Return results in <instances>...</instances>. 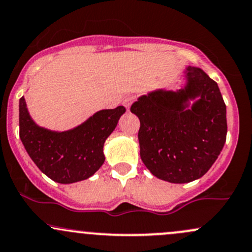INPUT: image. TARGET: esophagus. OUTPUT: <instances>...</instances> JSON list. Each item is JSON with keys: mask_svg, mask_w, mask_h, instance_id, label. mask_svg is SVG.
<instances>
[{"mask_svg": "<svg viewBox=\"0 0 252 252\" xmlns=\"http://www.w3.org/2000/svg\"><path fill=\"white\" fill-rule=\"evenodd\" d=\"M134 99H135V98L132 97V96H129V97L124 98V100H123V105L126 106V109H129V108H130V105H131L132 102H134Z\"/></svg>", "mask_w": 252, "mask_h": 252, "instance_id": "obj_1", "label": "esophagus"}]
</instances>
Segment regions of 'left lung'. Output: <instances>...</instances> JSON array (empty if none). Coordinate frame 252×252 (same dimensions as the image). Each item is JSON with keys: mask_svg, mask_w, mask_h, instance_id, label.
<instances>
[{"mask_svg": "<svg viewBox=\"0 0 252 252\" xmlns=\"http://www.w3.org/2000/svg\"><path fill=\"white\" fill-rule=\"evenodd\" d=\"M184 86L140 96L130 111L140 120V155L149 172L172 184L206 174L226 141V105L218 84L186 66Z\"/></svg>", "mask_w": 252, "mask_h": 252, "instance_id": "obj_1", "label": "left lung"}]
</instances>
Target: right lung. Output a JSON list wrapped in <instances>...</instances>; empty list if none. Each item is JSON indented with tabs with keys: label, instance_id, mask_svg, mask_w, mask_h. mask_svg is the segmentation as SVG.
<instances>
[{
	"label": "right lung",
	"instance_id": "add662e5",
	"mask_svg": "<svg viewBox=\"0 0 252 252\" xmlns=\"http://www.w3.org/2000/svg\"><path fill=\"white\" fill-rule=\"evenodd\" d=\"M124 112V106L99 110L74 128L54 131L34 122L25 97H21L20 140L43 174L59 184H73L86 180L102 167L104 143Z\"/></svg>",
	"mask_w": 252,
	"mask_h": 252
}]
</instances>
